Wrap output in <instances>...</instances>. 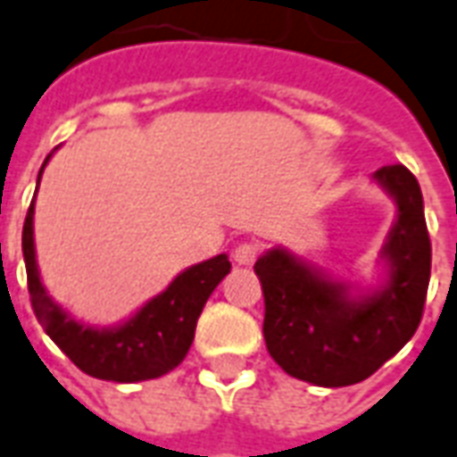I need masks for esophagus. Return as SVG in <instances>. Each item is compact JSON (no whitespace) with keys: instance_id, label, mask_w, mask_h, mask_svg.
I'll return each instance as SVG.
<instances>
[{"instance_id":"34e87169","label":"esophagus","mask_w":457,"mask_h":457,"mask_svg":"<svg viewBox=\"0 0 457 457\" xmlns=\"http://www.w3.org/2000/svg\"><path fill=\"white\" fill-rule=\"evenodd\" d=\"M257 257H260V247L254 242H242L232 252V260L237 262V264H252Z\"/></svg>"}]
</instances>
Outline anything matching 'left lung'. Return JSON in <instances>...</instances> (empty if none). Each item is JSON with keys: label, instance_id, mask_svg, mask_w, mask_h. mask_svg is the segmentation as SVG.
I'll list each match as a JSON object with an SVG mask.
<instances>
[{"label": "left lung", "instance_id": "1", "mask_svg": "<svg viewBox=\"0 0 457 457\" xmlns=\"http://www.w3.org/2000/svg\"><path fill=\"white\" fill-rule=\"evenodd\" d=\"M373 180L398 205L381 250V287L351 295L346 284L284 250H270L254 262L264 295L267 351L299 381L327 388L359 384L403 349L423 317L430 237L420 185L406 165H384Z\"/></svg>", "mask_w": 457, "mask_h": 457}]
</instances>
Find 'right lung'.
<instances>
[{
  "label": "right lung",
  "instance_id": "obj_1",
  "mask_svg": "<svg viewBox=\"0 0 457 457\" xmlns=\"http://www.w3.org/2000/svg\"><path fill=\"white\" fill-rule=\"evenodd\" d=\"M21 250L27 264L31 306L44 331L81 371L116 384L161 378L183 361L195 339L197 317L203 306L232 267L228 254H218L195 267H187L168 284L165 292L153 296L129 321L111 328H98L86 327L69 317L46 295L34 252V200L24 220Z\"/></svg>",
  "mask_w": 457,
  "mask_h": 457
}]
</instances>
